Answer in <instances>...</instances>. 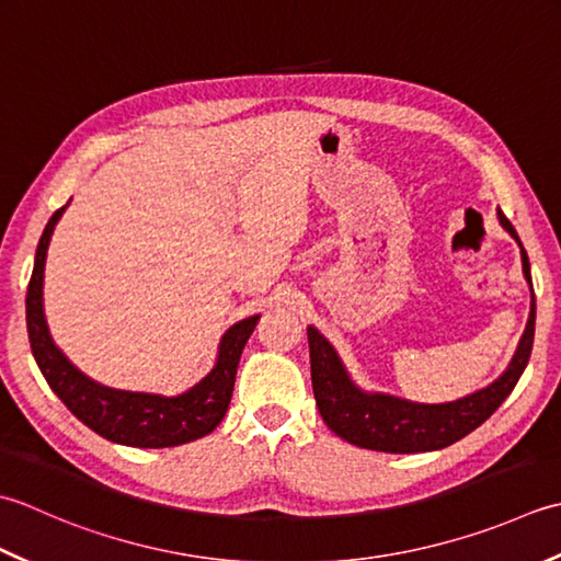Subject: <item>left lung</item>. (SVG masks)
I'll return each mask as SVG.
<instances>
[{"mask_svg":"<svg viewBox=\"0 0 561 561\" xmlns=\"http://www.w3.org/2000/svg\"><path fill=\"white\" fill-rule=\"evenodd\" d=\"M499 220L520 244V239L508 222V217L499 210ZM523 273L530 280V261L520 244ZM535 339V295L528 327L520 339L516 358L508 370L491 382L486 390L457 399L450 404H414L397 397L365 394L353 387L329 341L314 327L307 329L310 341V368L312 390L324 424L344 440L358 448L380 453H426L448 448L450 443L465 438L477 426L494 414L501 402L518 385L525 365L530 360Z\"/></svg>","mask_w":561,"mask_h":561,"instance_id":"8db88e82","label":"left lung"}]
</instances>
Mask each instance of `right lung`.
Returning <instances> with one entry per match:
<instances>
[{
    "label": "right lung",
    "instance_id": "1",
    "mask_svg": "<svg viewBox=\"0 0 561 561\" xmlns=\"http://www.w3.org/2000/svg\"><path fill=\"white\" fill-rule=\"evenodd\" d=\"M62 210L65 208L53 213L41 234L36 264H33L26 293V329L31 351L50 390L62 399V404L84 426L113 443L133 445V448H171V445H184L208 436L222 421L227 407H230L239 356H242L247 339L259 322V314L242 319L227 331L213 373L184 394L157 397L96 385L55 348L43 317L45 251H48L50 234Z\"/></svg>",
    "mask_w": 561,
    "mask_h": 561
}]
</instances>
